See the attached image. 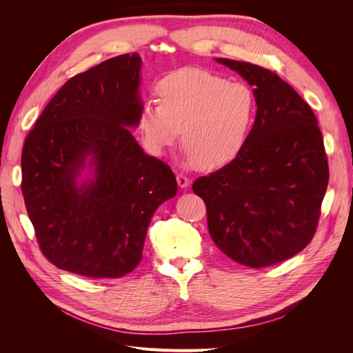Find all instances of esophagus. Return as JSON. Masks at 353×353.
I'll return each mask as SVG.
<instances>
[{
    "label": "esophagus",
    "mask_w": 353,
    "mask_h": 353,
    "mask_svg": "<svg viewBox=\"0 0 353 353\" xmlns=\"http://www.w3.org/2000/svg\"><path fill=\"white\" fill-rule=\"evenodd\" d=\"M176 183H178V185H179L181 188H187V187L190 185V179H188V176L184 175V174H178V175H176Z\"/></svg>",
    "instance_id": "obj_1"
}]
</instances>
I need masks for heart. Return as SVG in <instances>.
<instances>
[{"instance_id":"1","label":"heart","mask_w":353,"mask_h":353,"mask_svg":"<svg viewBox=\"0 0 353 353\" xmlns=\"http://www.w3.org/2000/svg\"><path fill=\"white\" fill-rule=\"evenodd\" d=\"M159 103H147L138 126L147 145L162 153L184 130V145L201 169H215L236 159L248 141L258 113L253 91L218 73L183 68L156 85Z\"/></svg>"}]
</instances>
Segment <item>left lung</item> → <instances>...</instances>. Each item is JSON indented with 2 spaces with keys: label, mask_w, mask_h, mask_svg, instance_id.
Returning <instances> with one entry per match:
<instances>
[{
  "label": "left lung",
  "mask_w": 353,
  "mask_h": 353,
  "mask_svg": "<svg viewBox=\"0 0 353 353\" xmlns=\"http://www.w3.org/2000/svg\"><path fill=\"white\" fill-rule=\"evenodd\" d=\"M253 87L258 113L239 156L194 181L208 228L234 262L265 268L311 243L328 185L323 134L309 104L279 74L216 59Z\"/></svg>",
  "instance_id": "8db88e82"
}]
</instances>
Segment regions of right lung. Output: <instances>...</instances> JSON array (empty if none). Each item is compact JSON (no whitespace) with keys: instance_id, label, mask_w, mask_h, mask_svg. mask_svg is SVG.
<instances>
[{"instance_id":"obj_1","label":"right lung","mask_w":353,"mask_h":353,"mask_svg":"<svg viewBox=\"0 0 353 353\" xmlns=\"http://www.w3.org/2000/svg\"><path fill=\"white\" fill-rule=\"evenodd\" d=\"M140 69L132 52L70 78L25 140L26 210L42 254L60 270L90 279L132 272L153 213L176 194L172 169L130 130L143 109ZM87 158L96 172L78 185Z\"/></svg>"}]
</instances>
